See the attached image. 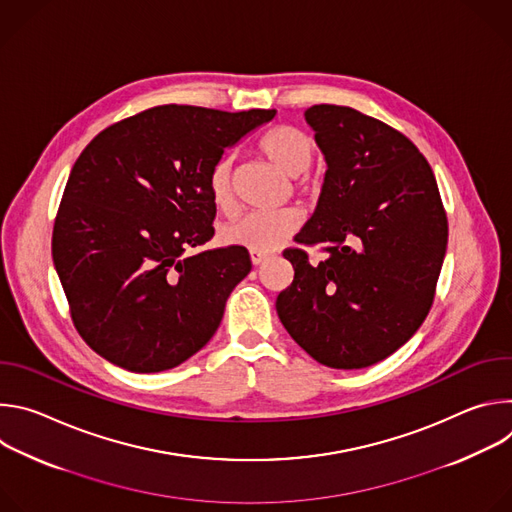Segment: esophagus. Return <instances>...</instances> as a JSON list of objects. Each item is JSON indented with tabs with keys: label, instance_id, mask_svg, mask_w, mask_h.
I'll list each match as a JSON object with an SVG mask.
<instances>
[{
	"label": "esophagus",
	"instance_id": "esophagus-1",
	"mask_svg": "<svg viewBox=\"0 0 512 512\" xmlns=\"http://www.w3.org/2000/svg\"><path fill=\"white\" fill-rule=\"evenodd\" d=\"M251 255V263L257 267V265H261L265 259H267V255L265 253H257V251H251L249 253Z\"/></svg>",
	"mask_w": 512,
	"mask_h": 512
}]
</instances>
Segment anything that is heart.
Listing matches in <instances>:
<instances>
[{"instance_id": "heart-1", "label": "heart", "mask_w": 512, "mask_h": 512, "mask_svg": "<svg viewBox=\"0 0 512 512\" xmlns=\"http://www.w3.org/2000/svg\"><path fill=\"white\" fill-rule=\"evenodd\" d=\"M259 152L283 174L296 178L304 174L314 158V141L308 133L291 125L269 129L261 141ZM233 158L223 156L208 174V194L212 204L229 212L235 206L233 192ZM302 225V212L285 208L277 212H247L221 231V241L229 247H243L257 253L279 249Z\"/></svg>"}]
</instances>
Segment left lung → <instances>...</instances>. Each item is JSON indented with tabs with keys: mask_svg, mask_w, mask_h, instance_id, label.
I'll use <instances>...</instances> for the list:
<instances>
[{
	"mask_svg": "<svg viewBox=\"0 0 512 512\" xmlns=\"http://www.w3.org/2000/svg\"><path fill=\"white\" fill-rule=\"evenodd\" d=\"M326 160L314 214L296 235L326 245L283 257L294 281L277 296L281 324L330 369H367L423 324L448 249V218L427 160L379 119L340 105L304 113Z\"/></svg>",
	"mask_w": 512,
	"mask_h": 512,
	"instance_id": "left-lung-1",
	"label": "left lung"
}]
</instances>
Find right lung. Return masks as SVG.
Masks as SVG:
<instances>
[{
  "label": "right lung",
  "instance_id": "add662e5",
  "mask_svg": "<svg viewBox=\"0 0 512 512\" xmlns=\"http://www.w3.org/2000/svg\"><path fill=\"white\" fill-rule=\"evenodd\" d=\"M275 109L162 105L101 131L70 170L52 259L83 340L131 373L196 354L251 271L243 247L188 255L214 235L208 174Z\"/></svg>",
  "mask_w": 512,
  "mask_h": 512
}]
</instances>
